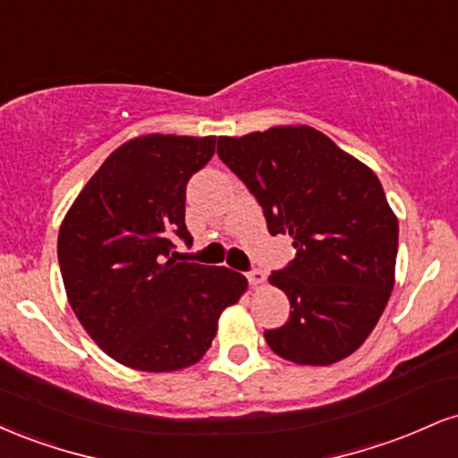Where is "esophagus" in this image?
Listing matches in <instances>:
<instances>
[{
    "instance_id": "1",
    "label": "esophagus",
    "mask_w": 458,
    "mask_h": 458,
    "mask_svg": "<svg viewBox=\"0 0 458 458\" xmlns=\"http://www.w3.org/2000/svg\"><path fill=\"white\" fill-rule=\"evenodd\" d=\"M247 280H250L251 286H260V284H265L267 276H265V271L251 269V271H247Z\"/></svg>"
}]
</instances>
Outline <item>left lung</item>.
Returning a JSON list of instances; mask_svg holds the SVG:
<instances>
[{
	"label": "left lung",
	"mask_w": 458,
	"mask_h": 458,
	"mask_svg": "<svg viewBox=\"0 0 458 458\" xmlns=\"http://www.w3.org/2000/svg\"><path fill=\"white\" fill-rule=\"evenodd\" d=\"M217 155L259 199L295 259L269 282L291 301L267 344L295 364L344 360L375 329L394 288L398 219L379 178L312 127L219 138Z\"/></svg>",
	"instance_id": "8db88e82"
}]
</instances>
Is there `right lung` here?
<instances>
[{"label":"right lung","mask_w":458,"mask_h":458,"mask_svg":"<svg viewBox=\"0 0 458 458\" xmlns=\"http://www.w3.org/2000/svg\"><path fill=\"white\" fill-rule=\"evenodd\" d=\"M217 138L144 135L105 159L72 202L57 260L72 312L109 357L146 372L181 370L208 351L241 273L178 260L189 178Z\"/></svg>","instance_id":"right-lung-1"}]
</instances>
